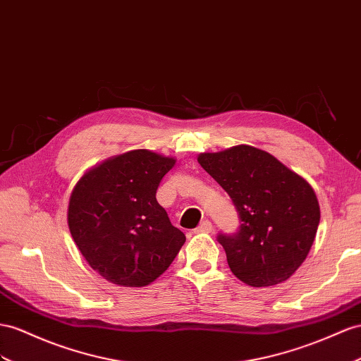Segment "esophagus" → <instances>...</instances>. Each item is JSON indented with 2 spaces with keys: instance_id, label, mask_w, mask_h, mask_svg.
<instances>
[{
  "instance_id": "1",
  "label": "esophagus",
  "mask_w": 361,
  "mask_h": 361,
  "mask_svg": "<svg viewBox=\"0 0 361 361\" xmlns=\"http://www.w3.org/2000/svg\"><path fill=\"white\" fill-rule=\"evenodd\" d=\"M212 230H214V226H212V223L209 219H204L202 223L195 228V233H210Z\"/></svg>"
}]
</instances>
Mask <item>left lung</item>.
Listing matches in <instances>:
<instances>
[{
    "label": "left lung",
    "instance_id": "1",
    "mask_svg": "<svg viewBox=\"0 0 361 361\" xmlns=\"http://www.w3.org/2000/svg\"><path fill=\"white\" fill-rule=\"evenodd\" d=\"M198 163L228 193L241 221L236 233L218 235L232 273L252 286L290 279L307 259L320 221L308 181L247 145L200 154Z\"/></svg>",
    "mask_w": 361,
    "mask_h": 361
}]
</instances>
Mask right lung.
I'll return each instance as SVG.
<instances>
[{"label":"right lung","instance_id":"1","mask_svg":"<svg viewBox=\"0 0 361 361\" xmlns=\"http://www.w3.org/2000/svg\"><path fill=\"white\" fill-rule=\"evenodd\" d=\"M173 164V159L151 151H129L88 171L73 189L70 233L91 269L106 281L151 283L186 241L155 198Z\"/></svg>","mask_w":361,"mask_h":361}]
</instances>
